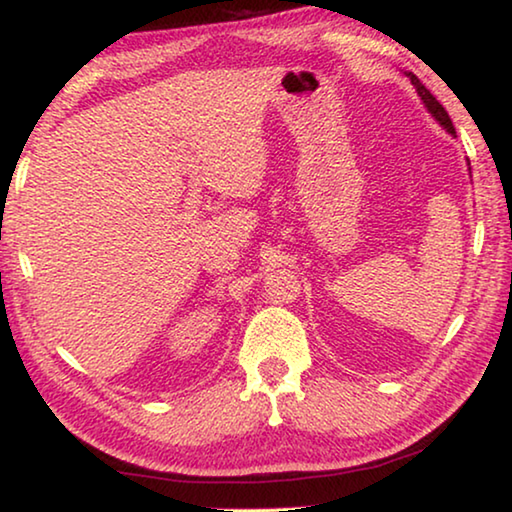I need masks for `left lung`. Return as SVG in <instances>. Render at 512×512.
Masks as SVG:
<instances>
[{"label": "left lung", "mask_w": 512, "mask_h": 512, "mask_svg": "<svg viewBox=\"0 0 512 512\" xmlns=\"http://www.w3.org/2000/svg\"><path fill=\"white\" fill-rule=\"evenodd\" d=\"M410 81H412V84H415V88H417V93L421 95V100H424V104H426V107H428V111H431L433 113V116H435V120H437V123H440L444 129H446V132H451V134H456V129H453V123H451V118H449V113H446L444 111V107H442V104L440 102H437L435 100V97H433V93L431 91H428V88L424 86V84H421V81L415 77V75H412V72H410Z\"/></svg>", "instance_id": "1"}]
</instances>
